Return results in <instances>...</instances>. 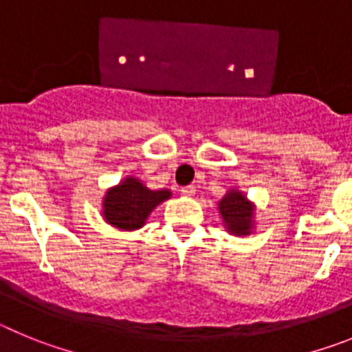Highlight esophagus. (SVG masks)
Listing matches in <instances>:
<instances>
[{"mask_svg": "<svg viewBox=\"0 0 352 352\" xmlns=\"http://www.w3.org/2000/svg\"><path fill=\"white\" fill-rule=\"evenodd\" d=\"M182 195H185V197H194L195 195V186H183L182 190Z\"/></svg>", "mask_w": 352, "mask_h": 352, "instance_id": "obj_1", "label": "esophagus"}]
</instances>
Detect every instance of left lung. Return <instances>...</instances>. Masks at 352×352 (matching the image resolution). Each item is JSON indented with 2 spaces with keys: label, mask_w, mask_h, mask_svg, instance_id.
Returning <instances> with one entry per match:
<instances>
[{
  "label": "left lung",
  "mask_w": 352,
  "mask_h": 352,
  "mask_svg": "<svg viewBox=\"0 0 352 352\" xmlns=\"http://www.w3.org/2000/svg\"><path fill=\"white\" fill-rule=\"evenodd\" d=\"M222 226L232 236H250L256 232V204L239 190L232 186L226 192L222 199L217 203Z\"/></svg>",
  "instance_id": "8db88e82"
}]
</instances>
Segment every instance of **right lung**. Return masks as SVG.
Here are the masks:
<instances>
[{"instance_id": "obj_1", "label": "right lung", "mask_w": 352, "mask_h": 352, "mask_svg": "<svg viewBox=\"0 0 352 352\" xmlns=\"http://www.w3.org/2000/svg\"><path fill=\"white\" fill-rule=\"evenodd\" d=\"M173 197L169 188L151 190L138 176H125L102 197V219L118 231H138L157 206Z\"/></svg>"}]
</instances>
